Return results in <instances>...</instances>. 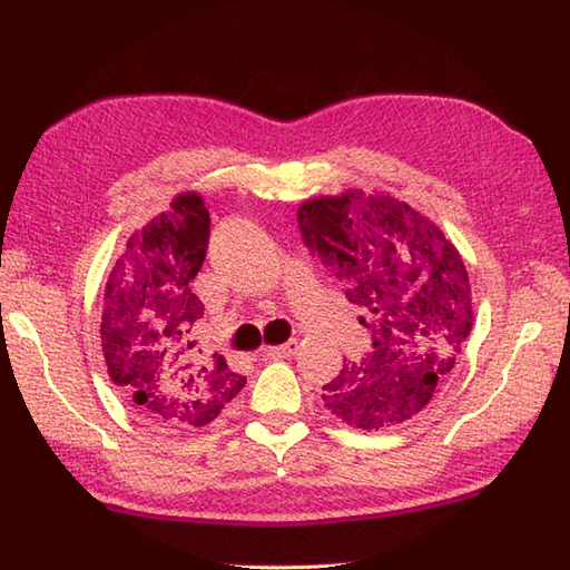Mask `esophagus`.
I'll list each match as a JSON object with an SVG mask.
<instances>
[{
  "mask_svg": "<svg viewBox=\"0 0 570 570\" xmlns=\"http://www.w3.org/2000/svg\"><path fill=\"white\" fill-rule=\"evenodd\" d=\"M297 352V342H287L281 346H268V350H263L265 358H285V356H293Z\"/></svg>",
  "mask_w": 570,
  "mask_h": 570,
  "instance_id": "1",
  "label": "esophagus"
}]
</instances>
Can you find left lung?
<instances>
[{
	"instance_id": "obj_1",
	"label": "left lung",
	"mask_w": 570,
	"mask_h": 570,
	"mask_svg": "<svg viewBox=\"0 0 570 570\" xmlns=\"http://www.w3.org/2000/svg\"><path fill=\"white\" fill-rule=\"evenodd\" d=\"M297 224L371 330V352L322 386L324 409L362 431L411 421L450 381L472 332L462 255L431 218L391 194L317 196L297 208Z\"/></svg>"
}]
</instances>
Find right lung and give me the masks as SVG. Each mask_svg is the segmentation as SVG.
<instances>
[{"mask_svg":"<svg viewBox=\"0 0 570 570\" xmlns=\"http://www.w3.org/2000/svg\"><path fill=\"white\" fill-rule=\"evenodd\" d=\"M212 218L196 191L127 238L102 297L100 342L110 381L153 425L204 428L246 386L196 340L204 315L191 281L202 271Z\"/></svg>","mask_w":570,"mask_h":570,"instance_id":"add662e5","label":"right lung"}]
</instances>
